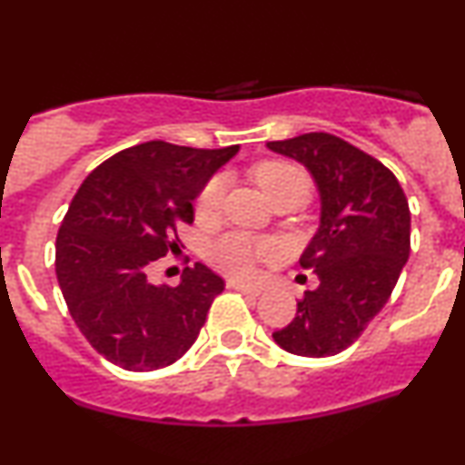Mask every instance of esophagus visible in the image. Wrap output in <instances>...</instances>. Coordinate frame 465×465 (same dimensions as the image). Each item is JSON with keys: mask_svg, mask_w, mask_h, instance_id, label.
Masks as SVG:
<instances>
[{"mask_svg": "<svg viewBox=\"0 0 465 465\" xmlns=\"http://www.w3.org/2000/svg\"><path fill=\"white\" fill-rule=\"evenodd\" d=\"M227 288H232V291L244 292V295H253V297H258L260 292H262V288H260V286L244 284V282H238V280H227Z\"/></svg>", "mask_w": 465, "mask_h": 465, "instance_id": "esophagus-1", "label": "esophagus"}]
</instances>
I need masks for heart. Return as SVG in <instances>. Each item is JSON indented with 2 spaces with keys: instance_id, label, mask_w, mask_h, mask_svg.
<instances>
[{
  "instance_id": "obj_1",
  "label": "heart",
  "mask_w": 465,
  "mask_h": 465,
  "mask_svg": "<svg viewBox=\"0 0 465 465\" xmlns=\"http://www.w3.org/2000/svg\"><path fill=\"white\" fill-rule=\"evenodd\" d=\"M253 177L271 201L280 194H286V192H302L303 196H308V192H311V179L295 163L262 162L253 168ZM223 192H225V183L221 177H212L203 185L199 199H196L199 216H214L221 210ZM277 255H280V249L273 240L251 236V233L242 232L225 233V236L212 240L205 249L207 262L214 264L223 273L240 277V280L253 277L258 273L260 264L273 262Z\"/></svg>"
}]
</instances>
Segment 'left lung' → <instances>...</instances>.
I'll return each instance as SVG.
<instances>
[{
	"label": "left lung",
	"instance_id": "8db88e82",
	"mask_svg": "<svg viewBox=\"0 0 465 465\" xmlns=\"http://www.w3.org/2000/svg\"><path fill=\"white\" fill-rule=\"evenodd\" d=\"M266 146L306 165L322 196V225L300 258L319 286L306 291L295 319L273 339L297 356H334L391 297L411 251L409 201L385 163L330 133Z\"/></svg>",
	"mask_w": 465,
	"mask_h": 465
}]
</instances>
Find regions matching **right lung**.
<instances>
[{"instance_id": "right-lung-1", "label": "right lung", "mask_w": 465, "mask_h": 465, "mask_svg": "<svg viewBox=\"0 0 465 465\" xmlns=\"http://www.w3.org/2000/svg\"><path fill=\"white\" fill-rule=\"evenodd\" d=\"M238 146L190 148L162 140L106 159L83 181L56 236V277L92 348L129 371L173 365L192 348L225 282L205 264L179 286H154L148 266L179 249L192 201Z\"/></svg>"}]
</instances>
